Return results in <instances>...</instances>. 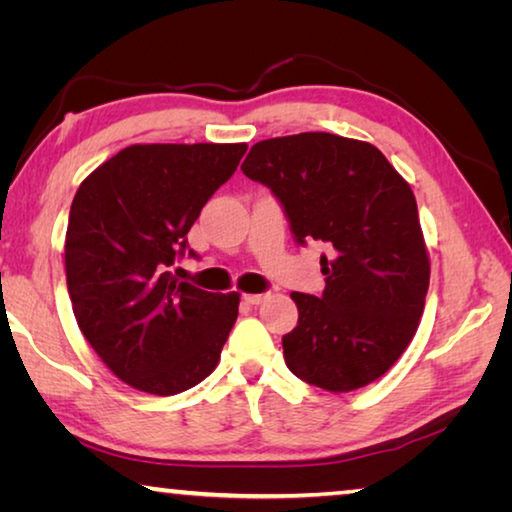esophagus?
I'll use <instances>...</instances> for the list:
<instances>
[{
	"label": "esophagus",
	"mask_w": 512,
	"mask_h": 512,
	"mask_svg": "<svg viewBox=\"0 0 512 512\" xmlns=\"http://www.w3.org/2000/svg\"><path fill=\"white\" fill-rule=\"evenodd\" d=\"M244 300L248 302V305L257 307V305H262V302L266 300V293H246Z\"/></svg>",
	"instance_id": "obj_1"
}]
</instances>
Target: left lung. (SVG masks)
Masks as SVG:
<instances>
[{
    "mask_svg": "<svg viewBox=\"0 0 512 512\" xmlns=\"http://www.w3.org/2000/svg\"><path fill=\"white\" fill-rule=\"evenodd\" d=\"M241 171L271 189L298 246L329 248L323 293H291L289 370L332 393L379 379L411 343L429 289L411 187L377 146L332 133L257 142Z\"/></svg>",
    "mask_w": 512,
    "mask_h": 512,
    "instance_id": "1",
    "label": "left lung"
}]
</instances>
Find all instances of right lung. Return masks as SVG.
Masks as SVG:
<instances>
[{
	"instance_id": "add662e5",
	"label": "right lung",
	"mask_w": 512,
	"mask_h": 512,
	"mask_svg": "<svg viewBox=\"0 0 512 512\" xmlns=\"http://www.w3.org/2000/svg\"><path fill=\"white\" fill-rule=\"evenodd\" d=\"M246 144H133L83 180L65 237L81 332L128 386L176 395L216 368L239 293L180 282L187 232L228 183Z\"/></svg>"
}]
</instances>
